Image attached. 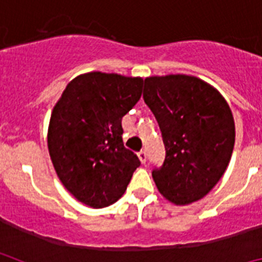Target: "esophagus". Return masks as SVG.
Instances as JSON below:
<instances>
[{"instance_id": "esophagus-1", "label": "esophagus", "mask_w": 262, "mask_h": 262, "mask_svg": "<svg viewBox=\"0 0 262 262\" xmlns=\"http://www.w3.org/2000/svg\"><path fill=\"white\" fill-rule=\"evenodd\" d=\"M138 156H139V160H140V163L145 164V161H147V154H145V151H140L138 154Z\"/></svg>"}]
</instances>
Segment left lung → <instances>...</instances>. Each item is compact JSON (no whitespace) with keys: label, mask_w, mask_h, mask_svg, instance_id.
<instances>
[{"label":"left lung","mask_w":262,"mask_h":262,"mask_svg":"<svg viewBox=\"0 0 262 262\" xmlns=\"http://www.w3.org/2000/svg\"><path fill=\"white\" fill-rule=\"evenodd\" d=\"M143 97L165 147L163 166L152 172L157 190L177 206L200 201L221 180L232 156L230 105L216 88L189 75L147 77Z\"/></svg>","instance_id":"left-lung-1"}]
</instances>
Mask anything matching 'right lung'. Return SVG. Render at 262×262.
I'll return each mask as SVG.
<instances>
[{"label": "right lung", "instance_id": "right-lung-1", "mask_svg": "<svg viewBox=\"0 0 262 262\" xmlns=\"http://www.w3.org/2000/svg\"><path fill=\"white\" fill-rule=\"evenodd\" d=\"M143 78L88 72L77 76L53 106L47 144L67 190L84 205L117 202L140 161L122 140V118L142 97Z\"/></svg>", "mask_w": 262, "mask_h": 262}]
</instances>
